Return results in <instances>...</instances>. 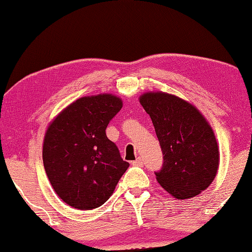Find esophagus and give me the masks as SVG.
<instances>
[{"instance_id":"esophagus-1","label":"esophagus","mask_w":252,"mask_h":252,"mask_svg":"<svg viewBox=\"0 0 252 252\" xmlns=\"http://www.w3.org/2000/svg\"><path fill=\"white\" fill-rule=\"evenodd\" d=\"M132 164L134 165V166H142V165H143V159L141 157H139V158H136V159L134 160V161H132Z\"/></svg>"}]
</instances>
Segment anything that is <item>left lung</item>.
<instances>
[{"instance_id":"8db88e82","label":"left lung","mask_w":252,"mask_h":252,"mask_svg":"<svg viewBox=\"0 0 252 252\" xmlns=\"http://www.w3.org/2000/svg\"><path fill=\"white\" fill-rule=\"evenodd\" d=\"M139 99L153 120L164 155L157 181L177 199L201 194L219 167V147L211 125L195 105L175 95L148 92Z\"/></svg>"}]
</instances>
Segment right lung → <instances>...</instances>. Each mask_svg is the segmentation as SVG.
Segmentation results:
<instances>
[{
	"label": "right lung",
	"instance_id": "obj_1",
	"mask_svg": "<svg viewBox=\"0 0 252 252\" xmlns=\"http://www.w3.org/2000/svg\"><path fill=\"white\" fill-rule=\"evenodd\" d=\"M122 108V98L112 94L84 96L48 126L44 170L58 197L72 208L92 210L104 204L129 166L105 134Z\"/></svg>",
	"mask_w": 252,
	"mask_h": 252
}]
</instances>
